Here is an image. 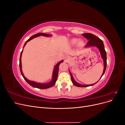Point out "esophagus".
Returning a JSON list of instances; mask_svg holds the SVG:
<instances>
[{
	"label": "esophagus",
	"instance_id": "esophagus-1",
	"mask_svg": "<svg viewBox=\"0 0 125 125\" xmlns=\"http://www.w3.org/2000/svg\"><path fill=\"white\" fill-rule=\"evenodd\" d=\"M65 59H66V60H69V59H70L69 56H65Z\"/></svg>",
	"mask_w": 125,
	"mask_h": 125
}]
</instances>
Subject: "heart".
<instances>
[{
    "instance_id": "1",
    "label": "heart",
    "mask_w": 125,
    "mask_h": 125,
    "mask_svg": "<svg viewBox=\"0 0 125 125\" xmlns=\"http://www.w3.org/2000/svg\"><path fill=\"white\" fill-rule=\"evenodd\" d=\"M78 42V39H73V40L71 41V44H73V45H75V44H77ZM83 42H82V41H80V42H78V45H79V46H82V45H83Z\"/></svg>"
}]
</instances>
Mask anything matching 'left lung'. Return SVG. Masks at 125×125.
Masks as SVG:
<instances>
[{"instance_id":"1","label":"left lung","mask_w":125,"mask_h":125,"mask_svg":"<svg viewBox=\"0 0 125 125\" xmlns=\"http://www.w3.org/2000/svg\"><path fill=\"white\" fill-rule=\"evenodd\" d=\"M82 35L85 38H86L87 40H89L88 42V43H86V45H85L86 47H91V46H96L97 47L100 52V53L102 56V58H103V61H104V69L103 71V73L102 74V77L104 75L106 68V66H107V57H106V52L105 50V48H104V45L103 44V41H102L100 39H99V37H97L96 36L92 34L89 33H84ZM70 75H71V80L72 82H73V84L76 86L78 87H87V86H92L93 85L95 84H90V85H82L78 83L76 81H75L73 77V75L71 74L70 73ZM101 77V78H102ZM100 78V79H101Z\"/></svg>"}]
</instances>
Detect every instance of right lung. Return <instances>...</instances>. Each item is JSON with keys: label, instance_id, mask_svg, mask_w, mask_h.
I'll return each instance as SVG.
<instances>
[{"label": "right lung", "instance_id": "add662e5", "mask_svg": "<svg viewBox=\"0 0 125 125\" xmlns=\"http://www.w3.org/2000/svg\"><path fill=\"white\" fill-rule=\"evenodd\" d=\"M40 35L42 36H51V34H47L46 33H37V34H35L33 36H32L27 41H26V42L25 43L24 45V46L23 47L25 46V45H26V43L28 42L29 41H30V40H31L32 39L35 38L37 36H39ZM22 52H23V50H22V52H21V54H20V60H19V67H20V72H21V73L22 75V77H23L24 80L26 81V82L28 83V84H29L30 85H31L32 86L34 87V88H38V89H48V88H50V87H52L53 86L56 82L57 79V77H58V70H59V65L60 63H62L63 60H62V61L59 62L57 65L55 66L54 68V70L53 71V73H52V80L50 82L48 83H45V84H43V83H37L35 82H34V81H30L28 79H26L22 73V69H21V56H22Z\"/></svg>", "mask_w": 125, "mask_h": 125}]
</instances>
